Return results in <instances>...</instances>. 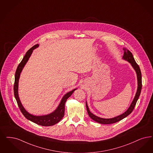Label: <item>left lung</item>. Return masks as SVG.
Listing matches in <instances>:
<instances>
[{
  "label": "left lung",
  "mask_w": 153,
  "mask_h": 153,
  "mask_svg": "<svg viewBox=\"0 0 153 153\" xmlns=\"http://www.w3.org/2000/svg\"><path fill=\"white\" fill-rule=\"evenodd\" d=\"M123 49L124 51V53H123V56L122 57V59L126 61H128L129 63H130L131 65L132 66V67L133 68V69H134L135 71L137 74V82H138V87H137V92L135 95L134 98L133 99L132 102L130 104L128 110H126L125 112H124L123 113H122V114L116 117L111 118H101V117L95 116L94 114H93L90 111L87 102H86V110L88 111L89 116L94 121L98 122L101 124L114 123L118 122L122 119H123L124 118L128 116V115L133 111V110L134 109L135 104L137 103V101L138 99L139 98V97L141 94V89H142V74H141V70H140V67L136 63L133 54L131 53V52L125 48H123Z\"/></svg>",
  "instance_id": "obj_1"
}]
</instances>
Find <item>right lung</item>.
Returning a JSON list of instances; mask_svg holds the SVG:
<instances>
[{
	"label": "right lung",
	"instance_id": "add662e5",
	"mask_svg": "<svg viewBox=\"0 0 153 153\" xmlns=\"http://www.w3.org/2000/svg\"><path fill=\"white\" fill-rule=\"evenodd\" d=\"M39 44H36L29 49L25 53L23 60L19 64L18 67L17 68L15 72V83H14V86H13L14 96L17 101L20 110L22 111L24 116L27 120L39 125H42L44 126H52L56 124L62 118V117L64 116V112H65V103L68 98L72 94V93L74 92V91L76 90L77 89H74V90L66 93L62 97L60 101V103L58 105L57 108L53 112H52L51 113H49L48 114L43 115V116H34L33 114L29 113L27 110L25 109L19 97V79L20 78V74L23 68L25 67V65L29 60L31 55L33 52V51L36 49L37 47H39Z\"/></svg>",
	"mask_w": 153,
	"mask_h": 153
}]
</instances>
